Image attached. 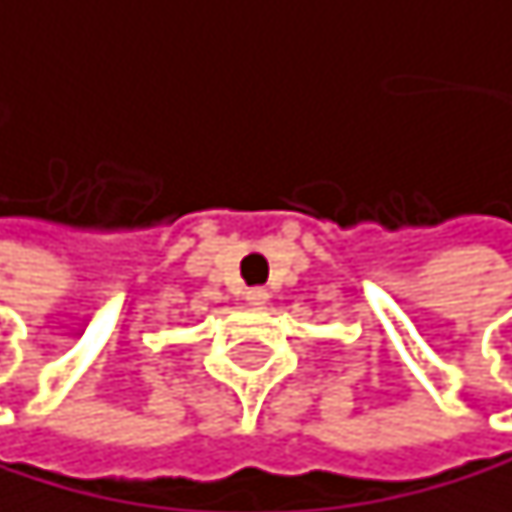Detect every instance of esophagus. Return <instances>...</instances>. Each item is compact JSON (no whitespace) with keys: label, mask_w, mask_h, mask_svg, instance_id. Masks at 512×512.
Here are the masks:
<instances>
[{"label":"esophagus","mask_w":512,"mask_h":512,"mask_svg":"<svg viewBox=\"0 0 512 512\" xmlns=\"http://www.w3.org/2000/svg\"><path fill=\"white\" fill-rule=\"evenodd\" d=\"M243 300H247L250 306H262L265 300H269V290H262V287H247V290H243Z\"/></svg>","instance_id":"1"}]
</instances>
